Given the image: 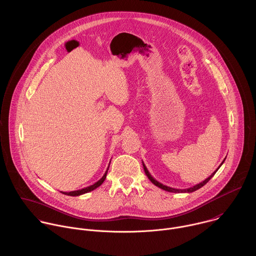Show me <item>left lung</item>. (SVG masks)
I'll return each instance as SVG.
<instances>
[{
  "label": "left lung",
  "instance_id": "left-lung-1",
  "mask_svg": "<svg viewBox=\"0 0 256 256\" xmlns=\"http://www.w3.org/2000/svg\"><path fill=\"white\" fill-rule=\"evenodd\" d=\"M224 160H226V158H224ZM224 160L222 162V164H220L219 168L208 178H206L205 180H203L202 182L198 183V184H196V185H194V186H192V187H189V188H185V189H178V188H172V187H170V186H166V185H164L162 183L158 182V180H156L152 176H150V174L148 172V168H146V166H145V164L144 162H142L143 164V168H144V170H145V174H146V176H148V178L152 182V183H154L156 186H158V187H160V189H164V190H166V191H168V192H174V193H191V192H193V191H196V190H198L199 188H201L202 186H204L206 183L208 182L213 176H214V174L217 172V170H219L220 168V166L224 164Z\"/></svg>",
  "mask_w": 256,
  "mask_h": 256
}]
</instances>
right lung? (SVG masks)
Returning a JSON list of instances; mask_svg holds the SVG:
<instances>
[{
  "label": "right lung",
  "mask_w": 256,
  "mask_h": 256,
  "mask_svg": "<svg viewBox=\"0 0 256 256\" xmlns=\"http://www.w3.org/2000/svg\"><path fill=\"white\" fill-rule=\"evenodd\" d=\"M108 168H110V166H108V168L106 172H104V176H102L98 182L94 183V184H92V185H90V186H88V187H84V188H82V189H78V190H76V191H71V192H62V191H61V192H62L63 194H65V195H69V196H80V195H82V194H84V193L90 192V191L94 190L96 188L100 187V186L104 183V182L106 180V174H108Z\"/></svg>",
  "instance_id": "1"
}]
</instances>
